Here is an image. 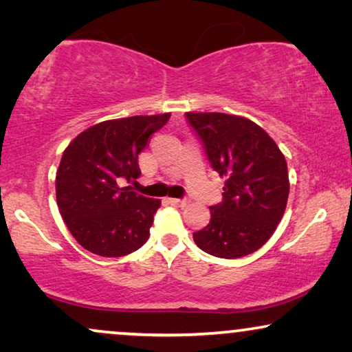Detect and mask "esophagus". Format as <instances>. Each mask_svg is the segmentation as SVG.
<instances>
[{
    "instance_id": "34e87169",
    "label": "esophagus",
    "mask_w": 352,
    "mask_h": 352,
    "mask_svg": "<svg viewBox=\"0 0 352 352\" xmlns=\"http://www.w3.org/2000/svg\"><path fill=\"white\" fill-rule=\"evenodd\" d=\"M168 204L175 205V206H186L189 204V200L187 199H168Z\"/></svg>"
}]
</instances>
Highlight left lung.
<instances>
[{
	"label": "left lung",
	"instance_id": "1",
	"mask_svg": "<svg viewBox=\"0 0 352 352\" xmlns=\"http://www.w3.org/2000/svg\"><path fill=\"white\" fill-rule=\"evenodd\" d=\"M210 165L226 177L223 201L210 224L194 232L205 253L235 259L271 239L287 208V162L274 139L252 120L228 113H186Z\"/></svg>",
	"mask_w": 352,
	"mask_h": 352
}]
</instances>
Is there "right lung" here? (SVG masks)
Returning a JSON list of instances; mask_svg holds the SVG:
<instances>
[{
    "instance_id": "obj_1",
    "label": "right lung",
    "mask_w": 352,
    "mask_h": 352,
    "mask_svg": "<svg viewBox=\"0 0 352 352\" xmlns=\"http://www.w3.org/2000/svg\"><path fill=\"white\" fill-rule=\"evenodd\" d=\"M171 113L109 120L78 134L56 175L57 206L76 242L88 252L118 258L148 239L158 199L139 195L123 182L141 175L139 153Z\"/></svg>"
}]
</instances>
